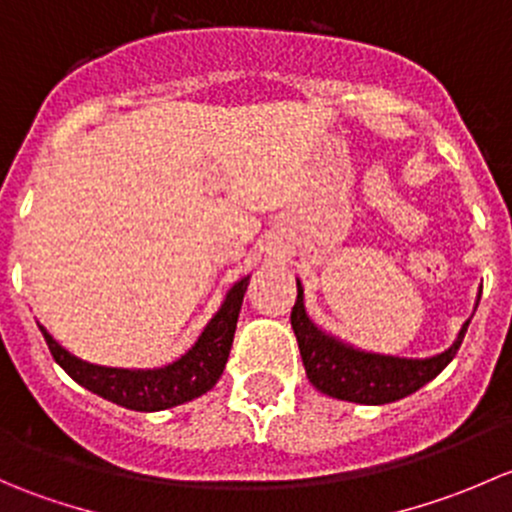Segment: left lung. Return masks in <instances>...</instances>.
Returning a JSON list of instances; mask_svg holds the SVG:
<instances>
[{
	"mask_svg": "<svg viewBox=\"0 0 512 512\" xmlns=\"http://www.w3.org/2000/svg\"><path fill=\"white\" fill-rule=\"evenodd\" d=\"M292 329L299 342L307 379L317 386L322 394L334 396L354 404H391L404 396L414 394L423 384L436 379L453 356L461 349L466 337L468 319L463 324L461 334L453 342L451 349L431 359H401V356H384L359 352V349L342 344L339 339L329 337L322 329L312 324V319L304 312L302 285L297 282V302L292 307Z\"/></svg>",
	"mask_w": 512,
	"mask_h": 512,
	"instance_id": "8db88e82",
	"label": "left lung"
}]
</instances>
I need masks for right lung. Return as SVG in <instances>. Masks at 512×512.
<instances>
[{
	"label": "right lung",
	"mask_w": 512,
	"mask_h": 512,
	"mask_svg": "<svg viewBox=\"0 0 512 512\" xmlns=\"http://www.w3.org/2000/svg\"><path fill=\"white\" fill-rule=\"evenodd\" d=\"M245 292L247 277L227 292L223 307L210 319L195 347L163 369H111V366L89 364V361H81L79 356L66 352L44 327L39 329L44 332L46 347L56 364L76 384L131 411H163L198 399L218 384L227 356H230Z\"/></svg>",
	"instance_id": "add662e5"
}]
</instances>
